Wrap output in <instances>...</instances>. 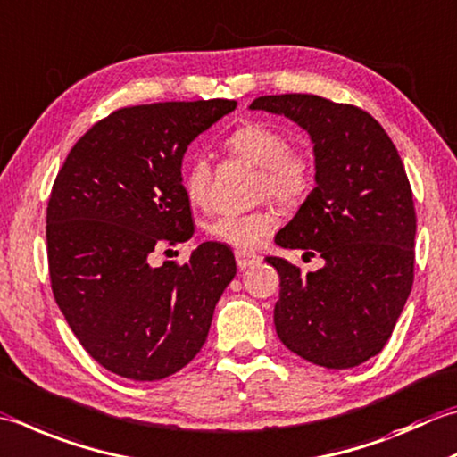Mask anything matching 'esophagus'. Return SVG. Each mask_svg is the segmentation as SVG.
<instances>
[{"label": "esophagus", "mask_w": 457, "mask_h": 457, "mask_svg": "<svg viewBox=\"0 0 457 457\" xmlns=\"http://www.w3.org/2000/svg\"><path fill=\"white\" fill-rule=\"evenodd\" d=\"M236 262L239 270H247V267H253L257 263H262V257L252 252H244V249H237L236 252Z\"/></svg>", "instance_id": "1"}]
</instances>
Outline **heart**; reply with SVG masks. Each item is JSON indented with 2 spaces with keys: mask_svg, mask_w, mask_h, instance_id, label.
<instances>
[{
  "mask_svg": "<svg viewBox=\"0 0 457 457\" xmlns=\"http://www.w3.org/2000/svg\"><path fill=\"white\" fill-rule=\"evenodd\" d=\"M223 146L231 156L257 166L259 195H273L285 205H297L315 184V164L305 148L289 146L285 134L267 122L247 120L231 130ZM213 168L208 156L194 154L186 160L182 182L194 205L210 198ZM277 212L271 205L252 212H226L208 223V234L239 249H255L277 228Z\"/></svg>",
  "mask_w": 457,
  "mask_h": 457,
  "instance_id": "obj_1",
  "label": "heart"
}]
</instances>
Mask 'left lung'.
I'll list each match as a JSON object with an SVG mask.
<instances>
[{
  "label": "left lung",
  "instance_id": "left-lung-1",
  "mask_svg": "<svg viewBox=\"0 0 457 457\" xmlns=\"http://www.w3.org/2000/svg\"><path fill=\"white\" fill-rule=\"evenodd\" d=\"M252 111L287 116L307 130L315 187L275 244L319 253L303 275L283 257L277 337L312 364L353 369L377 356L395 330L414 281L416 210L395 142L369 112L317 95H267Z\"/></svg>",
  "mask_w": 457,
  "mask_h": 457
}]
</instances>
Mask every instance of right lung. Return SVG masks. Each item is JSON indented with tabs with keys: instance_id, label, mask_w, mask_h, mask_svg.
<instances>
[{
	"instance_id": "1",
	"label": "right lung",
	"mask_w": 457,
	"mask_h": 457,
	"mask_svg": "<svg viewBox=\"0 0 457 457\" xmlns=\"http://www.w3.org/2000/svg\"><path fill=\"white\" fill-rule=\"evenodd\" d=\"M237 106L228 98L114 111L71 148L47 204L51 289L93 359L119 377L152 382L200 353L231 249L205 241L187 263H150L194 234L182 160L190 142Z\"/></svg>"
}]
</instances>
